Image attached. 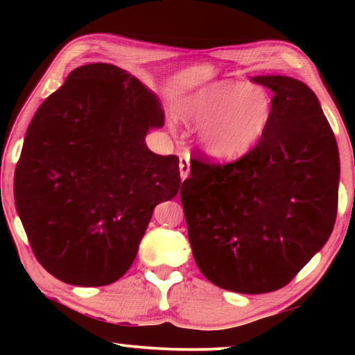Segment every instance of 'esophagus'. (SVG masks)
<instances>
[{"label":"esophagus","mask_w":355,"mask_h":355,"mask_svg":"<svg viewBox=\"0 0 355 355\" xmlns=\"http://www.w3.org/2000/svg\"><path fill=\"white\" fill-rule=\"evenodd\" d=\"M189 167H191V164H189V156H182V158H180V177H182V180H186L188 178V175H189Z\"/></svg>","instance_id":"obj_1"}]
</instances>
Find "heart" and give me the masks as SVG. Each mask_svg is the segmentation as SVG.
I'll return each instance as SVG.
<instances>
[{
  "mask_svg": "<svg viewBox=\"0 0 355 355\" xmlns=\"http://www.w3.org/2000/svg\"><path fill=\"white\" fill-rule=\"evenodd\" d=\"M272 112V98L263 86L233 81L197 89L178 106L183 122L202 128L203 152L220 164H233L249 155L266 135Z\"/></svg>",
  "mask_w": 355,
  "mask_h": 355,
  "instance_id": "obj_1",
  "label": "heart"
}]
</instances>
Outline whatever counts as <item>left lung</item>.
I'll return each mask as SVG.
<instances>
[{"mask_svg":"<svg viewBox=\"0 0 355 355\" xmlns=\"http://www.w3.org/2000/svg\"><path fill=\"white\" fill-rule=\"evenodd\" d=\"M272 91L266 135L233 164L191 161L180 197L200 272L228 291L290 284L334 230L340 155L320 100L284 75L252 76Z\"/></svg>","mask_w":355,"mask_h":355,"instance_id":"obj_1","label":"left lung"}]
</instances>
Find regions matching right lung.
I'll list each match as a JSON object with an SVG mask.
<instances>
[{
	"label": "right lung",
	"mask_w": 355,
	"mask_h": 355,
	"mask_svg": "<svg viewBox=\"0 0 355 355\" xmlns=\"http://www.w3.org/2000/svg\"><path fill=\"white\" fill-rule=\"evenodd\" d=\"M158 95L111 64L71 70L29 123L14 197L35 258L76 286L114 284L133 264L153 209L180 188L178 158L148 150Z\"/></svg>",
	"instance_id": "add662e5"
}]
</instances>
